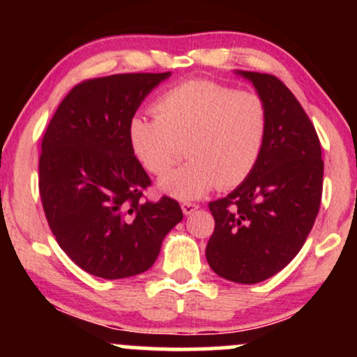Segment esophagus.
Here are the masks:
<instances>
[{
	"mask_svg": "<svg viewBox=\"0 0 357 357\" xmlns=\"http://www.w3.org/2000/svg\"><path fill=\"white\" fill-rule=\"evenodd\" d=\"M198 204H196V203H183L181 204V210H183V213H184V215H192V213H195L196 210H198Z\"/></svg>",
	"mask_w": 357,
	"mask_h": 357,
	"instance_id": "obj_1",
	"label": "esophagus"
}]
</instances>
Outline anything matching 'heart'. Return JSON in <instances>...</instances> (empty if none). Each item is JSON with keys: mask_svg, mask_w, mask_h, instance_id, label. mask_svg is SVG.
<instances>
[{"mask_svg": "<svg viewBox=\"0 0 357 357\" xmlns=\"http://www.w3.org/2000/svg\"><path fill=\"white\" fill-rule=\"evenodd\" d=\"M155 116L134 114L130 151L146 171L165 174L184 153L190 161L159 179V190L191 202L218 188L238 186L255 167L268 130V110L255 92L218 82L190 80L162 92Z\"/></svg>", "mask_w": 357, "mask_h": 357, "instance_id": "1", "label": "heart"}]
</instances>
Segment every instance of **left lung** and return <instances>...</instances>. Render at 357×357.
Instances as JSON below:
<instances>
[{
	"label": "left lung",
	"mask_w": 357,
	"mask_h": 357,
	"mask_svg": "<svg viewBox=\"0 0 357 357\" xmlns=\"http://www.w3.org/2000/svg\"><path fill=\"white\" fill-rule=\"evenodd\" d=\"M268 110L255 167L227 198L210 203L215 231L206 245L211 270L236 284H258L292 261L321 206L324 161L312 122L277 77L243 72Z\"/></svg>",
	"instance_id": "8db88e82"
}]
</instances>
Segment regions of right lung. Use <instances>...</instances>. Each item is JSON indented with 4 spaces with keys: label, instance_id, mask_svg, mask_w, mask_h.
<instances>
[{
    "label": "right lung",
    "instance_id": "right-lung-1",
    "mask_svg": "<svg viewBox=\"0 0 357 357\" xmlns=\"http://www.w3.org/2000/svg\"><path fill=\"white\" fill-rule=\"evenodd\" d=\"M169 75L82 82L47 127L38 166L45 216L60 248L90 275L117 280L149 270L183 220L174 199H142L151 179L127 141L129 119Z\"/></svg>",
    "mask_w": 357,
    "mask_h": 357
}]
</instances>
